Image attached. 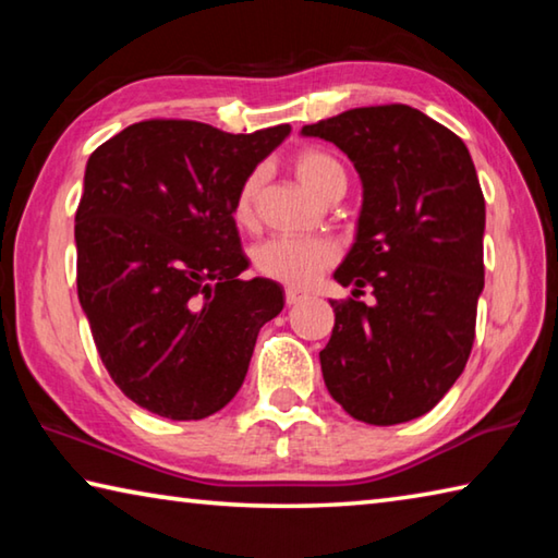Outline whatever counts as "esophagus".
<instances>
[{"label":"esophagus","instance_id":"esophagus-1","mask_svg":"<svg viewBox=\"0 0 558 558\" xmlns=\"http://www.w3.org/2000/svg\"><path fill=\"white\" fill-rule=\"evenodd\" d=\"M302 298H305V295H302V292H298V290H290V288L286 290V305L288 307H295Z\"/></svg>","mask_w":558,"mask_h":558}]
</instances>
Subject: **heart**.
Instances as JSON below:
<instances>
[{"label": "heart", "mask_w": 558, "mask_h": 558, "mask_svg": "<svg viewBox=\"0 0 558 558\" xmlns=\"http://www.w3.org/2000/svg\"><path fill=\"white\" fill-rule=\"evenodd\" d=\"M292 172L315 196H327L332 189L347 184L344 167L325 149H302L292 157ZM260 192V177L251 174L241 184L233 199V221L253 226L256 221V202ZM337 260V245L327 239H295V235H276L253 248V266L270 280L290 288H307Z\"/></svg>", "instance_id": "heart-1"}]
</instances>
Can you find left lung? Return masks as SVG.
I'll return each mask as SVG.
<instances>
[{"mask_svg": "<svg viewBox=\"0 0 558 558\" xmlns=\"http://www.w3.org/2000/svg\"><path fill=\"white\" fill-rule=\"evenodd\" d=\"M352 159L362 179L354 243L335 270L319 352L327 391L356 421L393 426L428 413L468 364L485 288V196L465 143L409 106L354 108L300 130Z\"/></svg>", "mask_w": 558, "mask_h": 558, "instance_id": "obj_1", "label": "left lung"}]
</instances>
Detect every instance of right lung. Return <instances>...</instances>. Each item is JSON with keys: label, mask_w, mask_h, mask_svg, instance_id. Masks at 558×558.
Instances as JSON below:
<instances>
[{"label": "right lung", "mask_w": 558, "mask_h": 558, "mask_svg": "<svg viewBox=\"0 0 558 558\" xmlns=\"http://www.w3.org/2000/svg\"><path fill=\"white\" fill-rule=\"evenodd\" d=\"M290 135H231L192 120H147L88 157L75 211L78 300L120 391L172 421L221 411L241 389L260 327L286 298L241 280L248 258L233 199Z\"/></svg>", "instance_id": "right-lung-1"}]
</instances>
